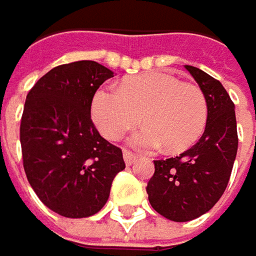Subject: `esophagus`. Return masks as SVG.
I'll return each instance as SVG.
<instances>
[{"instance_id": "1", "label": "esophagus", "mask_w": 256, "mask_h": 256, "mask_svg": "<svg viewBox=\"0 0 256 256\" xmlns=\"http://www.w3.org/2000/svg\"><path fill=\"white\" fill-rule=\"evenodd\" d=\"M136 155H132L131 152H128V150H124V161H125V164L126 166H132L134 162H136Z\"/></svg>"}]
</instances>
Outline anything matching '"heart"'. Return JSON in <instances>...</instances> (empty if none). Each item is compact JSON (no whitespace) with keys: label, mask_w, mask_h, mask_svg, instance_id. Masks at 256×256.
<instances>
[{"label":"heart","mask_w":256,"mask_h":256,"mask_svg":"<svg viewBox=\"0 0 256 256\" xmlns=\"http://www.w3.org/2000/svg\"><path fill=\"white\" fill-rule=\"evenodd\" d=\"M144 125L128 137V144L140 150L164 146L180 152L194 144L207 122L204 92L179 77L152 71L130 77L119 88H101L92 100V119L100 132L119 138L140 119Z\"/></svg>","instance_id":"heart-1"}]
</instances>
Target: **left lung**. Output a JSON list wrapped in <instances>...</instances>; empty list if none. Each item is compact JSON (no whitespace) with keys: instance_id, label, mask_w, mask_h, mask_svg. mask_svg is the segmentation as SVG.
Returning <instances> with one entry per match:
<instances>
[{"instance_id":"obj_1","label":"left lung","mask_w":256,"mask_h":256,"mask_svg":"<svg viewBox=\"0 0 256 256\" xmlns=\"http://www.w3.org/2000/svg\"><path fill=\"white\" fill-rule=\"evenodd\" d=\"M207 100L202 136L179 156L154 161L146 191L150 206L164 218L188 222L207 213L222 196L237 155L234 102L222 83L200 68L185 65Z\"/></svg>"}]
</instances>
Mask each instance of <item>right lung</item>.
<instances>
[{
	"label": "right lung",
	"mask_w": 256,
	"mask_h": 256,
	"mask_svg": "<svg viewBox=\"0 0 256 256\" xmlns=\"http://www.w3.org/2000/svg\"><path fill=\"white\" fill-rule=\"evenodd\" d=\"M113 71L95 61L52 68L28 92L20 120L24 168L37 196L65 218H88L125 168L122 150L90 119L96 89Z\"/></svg>",
	"instance_id": "1"
}]
</instances>
